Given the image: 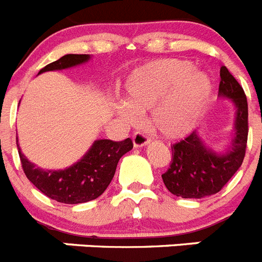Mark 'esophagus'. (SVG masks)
I'll return each mask as SVG.
<instances>
[{
    "label": "esophagus",
    "instance_id": "obj_1",
    "mask_svg": "<svg viewBox=\"0 0 262 262\" xmlns=\"http://www.w3.org/2000/svg\"><path fill=\"white\" fill-rule=\"evenodd\" d=\"M149 138L144 133H135L133 136V143L135 148H142L149 144Z\"/></svg>",
    "mask_w": 262,
    "mask_h": 262
}]
</instances>
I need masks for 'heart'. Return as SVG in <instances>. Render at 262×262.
<instances>
[{"mask_svg": "<svg viewBox=\"0 0 262 262\" xmlns=\"http://www.w3.org/2000/svg\"><path fill=\"white\" fill-rule=\"evenodd\" d=\"M212 81L206 72L182 59H159L139 67L123 84L124 101L115 105L119 117L135 123L136 113L152 110L151 123L165 139L190 133L209 105Z\"/></svg>", "mask_w": 262, "mask_h": 262, "instance_id": "1", "label": "heart"}]
</instances>
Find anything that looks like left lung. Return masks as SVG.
Listing matches in <instances>:
<instances>
[{"label": "left lung", "mask_w": 262, "mask_h": 262, "mask_svg": "<svg viewBox=\"0 0 262 262\" xmlns=\"http://www.w3.org/2000/svg\"><path fill=\"white\" fill-rule=\"evenodd\" d=\"M217 97L231 99L235 107L230 144L224 151H214L198 131L173 144L172 163L161 177L174 195L200 200L216 194L242 166L248 139V103L243 88L226 67L221 68Z\"/></svg>", "instance_id": "8db88e82"}]
</instances>
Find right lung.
I'll return each mask as SVG.
<instances>
[{
	"instance_id": "obj_1",
	"label": "right lung",
	"mask_w": 262,
	"mask_h": 262,
	"mask_svg": "<svg viewBox=\"0 0 262 262\" xmlns=\"http://www.w3.org/2000/svg\"><path fill=\"white\" fill-rule=\"evenodd\" d=\"M90 55L68 53L39 71L38 75L50 71H62L85 64ZM18 139V138H17ZM23 172L45 195L60 203L77 205L98 198L107 189L117 170L118 161L134 147L133 140L113 142L108 139L94 140L86 154L77 163L66 169L47 170L27 160L18 144Z\"/></svg>"
}]
</instances>
